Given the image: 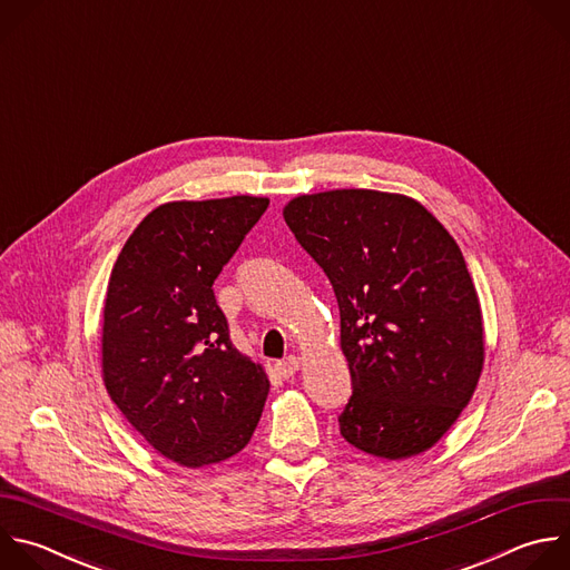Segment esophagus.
Returning <instances> with one entry per match:
<instances>
[{
	"mask_svg": "<svg viewBox=\"0 0 570 570\" xmlns=\"http://www.w3.org/2000/svg\"><path fill=\"white\" fill-rule=\"evenodd\" d=\"M275 368H277V373H279L282 377H291V375L299 368V357L286 355L284 360H279V362L275 364Z\"/></svg>",
	"mask_w": 570,
	"mask_h": 570,
	"instance_id": "obj_1",
	"label": "esophagus"
}]
</instances>
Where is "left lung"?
<instances>
[{"label": "left lung", "instance_id": "obj_1", "mask_svg": "<svg viewBox=\"0 0 570 570\" xmlns=\"http://www.w3.org/2000/svg\"><path fill=\"white\" fill-rule=\"evenodd\" d=\"M284 219L340 306L353 387L340 434L390 461L430 450L483 368L481 306L461 248L419 202L377 189L304 195Z\"/></svg>", "mask_w": 570, "mask_h": 570}]
</instances>
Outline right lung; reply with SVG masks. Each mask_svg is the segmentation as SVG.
<instances>
[{
  "instance_id": "obj_1",
  "label": "right lung",
  "mask_w": 570,
  "mask_h": 570,
  "mask_svg": "<svg viewBox=\"0 0 570 570\" xmlns=\"http://www.w3.org/2000/svg\"><path fill=\"white\" fill-rule=\"evenodd\" d=\"M268 199L174 202L122 246L105 297V387L145 441L185 468L242 452L268 377L230 340L213 284Z\"/></svg>"
}]
</instances>
